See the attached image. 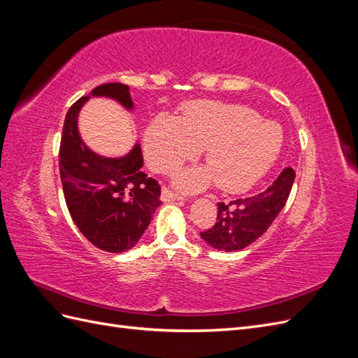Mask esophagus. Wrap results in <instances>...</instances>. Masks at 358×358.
Here are the masks:
<instances>
[{"mask_svg":"<svg viewBox=\"0 0 358 358\" xmlns=\"http://www.w3.org/2000/svg\"><path fill=\"white\" fill-rule=\"evenodd\" d=\"M161 199L164 201H179V200H183V196L182 194H178L175 191L169 189V188H164L161 192Z\"/></svg>","mask_w":358,"mask_h":358,"instance_id":"obj_1","label":"esophagus"}]
</instances>
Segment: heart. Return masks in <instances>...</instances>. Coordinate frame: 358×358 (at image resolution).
Returning a JSON list of instances; mask_svg holds the SVG:
<instances>
[{
	"mask_svg": "<svg viewBox=\"0 0 358 358\" xmlns=\"http://www.w3.org/2000/svg\"><path fill=\"white\" fill-rule=\"evenodd\" d=\"M145 154L154 170L170 173L204 149L206 167L183 170L176 183L200 191L216 180L222 191L251 187L275 164L284 133L245 106L200 101L183 112L180 121L158 116L145 131Z\"/></svg>",
	"mask_w": 358,
	"mask_h": 358,
	"instance_id": "heart-1",
	"label": "heart"
}]
</instances>
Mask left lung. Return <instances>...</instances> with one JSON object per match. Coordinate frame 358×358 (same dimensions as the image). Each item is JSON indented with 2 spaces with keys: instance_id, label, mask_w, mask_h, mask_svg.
<instances>
[{
  "instance_id": "1",
  "label": "left lung",
  "mask_w": 358,
  "mask_h": 358,
  "mask_svg": "<svg viewBox=\"0 0 358 358\" xmlns=\"http://www.w3.org/2000/svg\"><path fill=\"white\" fill-rule=\"evenodd\" d=\"M296 179V171L284 169L267 189L246 199L218 203V216L212 229L200 236L220 251H239L263 236L284 209Z\"/></svg>"
}]
</instances>
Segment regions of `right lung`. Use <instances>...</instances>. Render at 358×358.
<instances>
[{
	"label": "right lung",
	"mask_w": 358,
	"mask_h": 358,
	"mask_svg": "<svg viewBox=\"0 0 358 358\" xmlns=\"http://www.w3.org/2000/svg\"><path fill=\"white\" fill-rule=\"evenodd\" d=\"M91 96H107L131 110L128 85L104 83L76 101L67 112L59 146V173L69 212L80 233L107 252L136 246L161 204V187L142 171L143 157L136 143L121 158H107L83 143L78 129L82 106Z\"/></svg>",
	"instance_id": "1"
}]
</instances>
